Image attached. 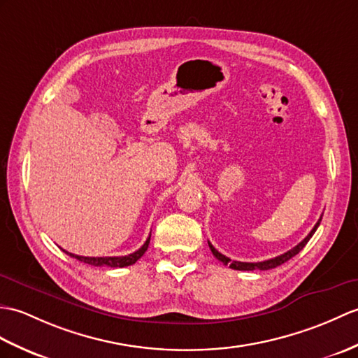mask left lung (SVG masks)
<instances>
[{"mask_svg": "<svg viewBox=\"0 0 358 358\" xmlns=\"http://www.w3.org/2000/svg\"><path fill=\"white\" fill-rule=\"evenodd\" d=\"M320 221H322V218H320L317 222H315V226L313 227V230L310 231V234L306 235V238H305L303 241H301V243H299L296 247H293L292 250H288V252H287V253H284V255L276 256V257H271V259L262 261V262H241V261H231L230 257L221 255V253L217 250V248H215L210 243H209V247H210V250H212L213 256L217 257L218 261H221L224 265H229V267H230V268H234V270H243V271H253V270H271V268H276V267H279V265H282L284 262L289 261V259H292L293 256H296L299 252H301L302 248L306 245V243H308V241L311 239V236L314 235V231L317 230V227L320 226Z\"/></svg>", "mask_w": 358, "mask_h": 358, "instance_id": "obj_1", "label": "left lung"}]
</instances>
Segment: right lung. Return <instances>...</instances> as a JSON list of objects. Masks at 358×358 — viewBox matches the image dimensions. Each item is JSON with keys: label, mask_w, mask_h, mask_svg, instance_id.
Returning <instances> with one entry per match:
<instances>
[{"label": "right lung", "mask_w": 358, "mask_h": 358, "mask_svg": "<svg viewBox=\"0 0 358 358\" xmlns=\"http://www.w3.org/2000/svg\"><path fill=\"white\" fill-rule=\"evenodd\" d=\"M149 241H151V236H148L146 243L141 245L137 252L127 255V256H103V257H91V256H79V255H73L69 253L66 250H64L66 255L74 257L80 262H85L88 265H94V267H111V268H122V267H128V265L136 264L141 256L145 255V252L148 250Z\"/></svg>", "instance_id": "obj_1"}]
</instances>
